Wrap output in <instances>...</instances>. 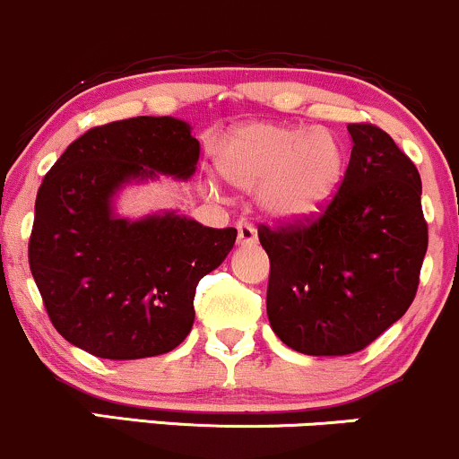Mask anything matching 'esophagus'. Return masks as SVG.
Instances as JSON below:
<instances>
[{
	"label": "esophagus",
	"instance_id": "34e87169",
	"mask_svg": "<svg viewBox=\"0 0 459 459\" xmlns=\"http://www.w3.org/2000/svg\"><path fill=\"white\" fill-rule=\"evenodd\" d=\"M236 230H238L240 247H251L257 243V231L251 223H247V221H238V223H236Z\"/></svg>",
	"mask_w": 459,
	"mask_h": 459
}]
</instances>
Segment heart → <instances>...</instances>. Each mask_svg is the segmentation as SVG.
<instances>
[{"label": "heart", "mask_w": 459, "mask_h": 459, "mask_svg": "<svg viewBox=\"0 0 459 459\" xmlns=\"http://www.w3.org/2000/svg\"><path fill=\"white\" fill-rule=\"evenodd\" d=\"M216 167L240 190H262V205L280 221H303L329 204L342 179V147L325 130L251 123L216 149Z\"/></svg>", "instance_id": "heart-1"}]
</instances>
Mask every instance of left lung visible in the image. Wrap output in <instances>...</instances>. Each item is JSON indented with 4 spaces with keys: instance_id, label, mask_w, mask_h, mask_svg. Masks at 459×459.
I'll return each mask as SVG.
<instances>
[{
    "instance_id": "1",
    "label": "left lung",
    "mask_w": 459,
    "mask_h": 459,
    "mask_svg": "<svg viewBox=\"0 0 459 459\" xmlns=\"http://www.w3.org/2000/svg\"><path fill=\"white\" fill-rule=\"evenodd\" d=\"M347 130L351 158L325 208L257 225L271 262V327L307 355L362 351L399 321L419 290L429 240L414 162L373 123Z\"/></svg>"
}]
</instances>
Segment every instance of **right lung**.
Here are the masks:
<instances>
[{"mask_svg": "<svg viewBox=\"0 0 459 459\" xmlns=\"http://www.w3.org/2000/svg\"><path fill=\"white\" fill-rule=\"evenodd\" d=\"M199 141L171 117L91 127L43 178L28 257L51 325L106 359L169 353L195 321V288L228 257L236 230L178 214L115 219L110 197L132 178L188 179Z\"/></svg>", "mask_w": 459, "mask_h": 459, "instance_id": "add662e5", "label": "right lung"}]
</instances>
